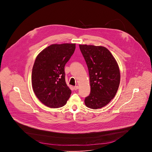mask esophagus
<instances>
[{"mask_svg":"<svg viewBox=\"0 0 152 152\" xmlns=\"http://www.w3.org/2000/svg\"><path fill=\"white\" fill-rule=\"evenodd\" d=\"M73 88H74L75 90H77L79 89V86H74Z\"/></svg>","mask_w":152,"mask_h":152,"instance_id":"34e87169","label":"esophagus"}]
</instances>
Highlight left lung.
Wrapping results in <instances>:
<instances>
[{"label":"left lung","mask_w":152,"mask_h":152,"mask_svg":"<svg viewBox=\"0 0 152 152\" xmlns=\"http://www.w3.org/2000/svg\"><path fill=\"white\" fill-rule=\"evenodd\" d=\"M80 50L88 69L91 92L85 105L97 110L115 97L120 81L118 65L110 50L103 46L80 45Z\"/></svg>","instance_id":"8db88e82"}]
</instances>
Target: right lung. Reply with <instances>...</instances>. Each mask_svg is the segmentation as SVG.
Returning <instances> with one entry per match:
<instances>
[{"label": "right lung", "mask_w": 152, "mask_h": 152, "mask_svg": "<svg viewBox=\"0 0 152 152\" xmlns=\"http://www.w3.org/2000/svg\"><path fill=\"white\" fill-rule=\"evenodd\" d=\"M76 49V44L52 45L37 56L32 72V85L39 100L48 107L66 104L72 91L65 79L64 67Z\"/></svg>", "instance_id": "obj_1"}]
</instances>
